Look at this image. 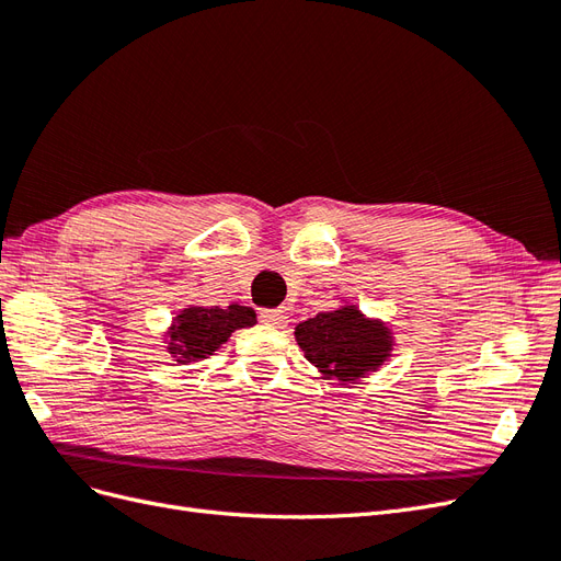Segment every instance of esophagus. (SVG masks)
Wrapping results in <instances>:
<instances>
[{
    "instance_id": "obj_1",
    "label": "esophagus",
    "mask_w": 561,
    "mask_h": 561,
    "mask_svg": "<svg viewBox=\"0 0 561 561\" xmlns=\"http://www.w3.org/2000/svg\"><path fill=\"white\" fill-rule=\"evenodd\" d=\"M260 320L264 325H274V328H285L287 325V313L283 309H262Z\"/></svg>"
}]
</instances>
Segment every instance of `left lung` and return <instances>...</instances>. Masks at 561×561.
Instances as JSON below:
<instances>
[{
    "instance_id": "left-lung-1",
    "label": "left lung",
    "mask_w": 561,
    "mask_h": 561,
    "mask_svg": "<svg viewBox=\"0 0 561 561\" xmlns=\"http://www.w3.org/2000/svg\"><path fill=\"white\" fill-rule=\"evenodd\" d=\"M307 360L322 375L355 381L375 371L390 351V332L377 320H367L355 307L318 313L295 330Z\"/></svg>"
}]
</instances>
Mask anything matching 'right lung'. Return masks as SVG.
Masks as SVG:
<instances>
[{
  "instance_id": "add662e5",
  "label": "right lung",
  "mask_w": 561,
  "mask_h": 561,
  "mask_svg": "<svg viewBox=\"0 0 561 561\" xmlns=\"http://www.w3.org/2000/svg\"><path fill=\"white\" fill-rule=\"evenodd\" d=\"M252 325L254 311L250 307H239V304H231L227 309H184L171 332V351L180 355V363L201 360L222 346L233 330Z\"/></svg>"
}]
</instances>
